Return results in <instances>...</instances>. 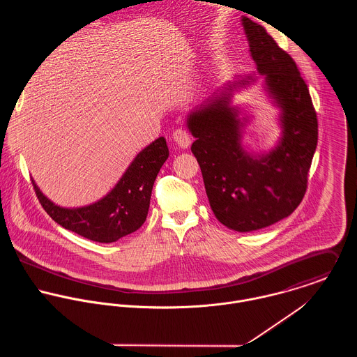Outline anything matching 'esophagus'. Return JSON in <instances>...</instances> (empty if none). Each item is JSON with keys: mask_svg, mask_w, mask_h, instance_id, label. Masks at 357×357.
Here are the masks:
<instances>
[{"mask_svg": "<svg viewBox=\"0 0 357 357\" xmlns=\"http://www.w3.org/2000/svg\"><path fill=\"white\" fill-rule=\"evenodd\" d=\"M173 140L180 149H184V150L188 149V146L191 144V136L185 129H176L173 132Z\"/></svg>", "mask_w": 357, "mask_h": 357, "instance_id": "34e87169", "label": "esophagus"}]
</instances>
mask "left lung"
<instances>
[{
	"instance_id": "obj_1",
	"label": "left lung",
	"mask_w": 357,
	"mask_h": 357,
	"mask_svg": "<svg viewBox=\"0 0 357 357\" xmlns=\"http://www.w3.org/2000/svg\"><path fill=\"white\" fill-rule=\"evenodd\" d=\"M242 26L264 92L279 109L278 143L257 153L243 144L252 115L232 98L255 84L257 75H238L225 84L187 115V128L197 139L191 151L214 215L229 229L252 232L289 217L301 204L317 146V118L291 56L249 17H242Z\"/></svg>"
}]
</instances>
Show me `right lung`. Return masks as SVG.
I'll list each match as a JSON object with an SVG mask.
<instances>
[{
  "label": "right lung",
  "mask_w": 357,
  "mask_h": 357,
  "mask_svg": "<svg viewBox=\"0 0 357 357\" xmlns=\"http://www.w3.org/2000/svg\"><path fill=\"white\" fill-rule=\"evenodd\" d=\"M169 158L163 137L136 155L114 188L98 202L81 207L53 204L33 180L37 198L45 211L63 228L99 243H112L137 231L146 221L153 185Z\"/></svg>",
  "instance_id": "obj_1"
}]
</instances>
